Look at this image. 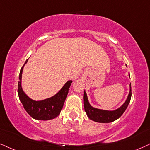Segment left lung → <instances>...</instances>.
Masks as SVG:
<instances>
[{
	"label": "left lung",
	"instance_id": "1",
	"mask_svg": "<svg viewBox=\"0 0 150 150\" xmlns=\"http://www.w3.org/2000/svg\"><path fill=\"white\" fill-rule=\"evenodd\" d=\"M129 77H130V75H129ZM129 87H130L129 93L128 96H127L125 102L121 106L119 107V108L113 110H103V109L97 108L92 106L90 105L89 101H88V96H87L86 92L84 90V108L88 117L90 120L99 123H109L117 120L118 118L121 117L122 115L126 110L127 106H128L129 103L130 102L131 97H132V88H131V84Z\"/></svg>",
	"mask_w": 150,
	"mask_h": 150
}]
</instances>
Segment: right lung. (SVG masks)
Segmentation results:
<instances>
[{"mask_svg":"<svg viewBox=\"0 0 150 150\" xmlns=\"http://www.w3.org/2000/svg\"><path fill=\"white\" fill-rule=\"evenodd\" d=\"M28 60V59H27L20 70V81L18 82V95L20 101L23 104L24 109L34 119L38 120L54 119L60 113L72 81L69 80L66 82L60 91L52 97L40 101L33 100L24 92L21 86L22 72Z\"/></svg>","mask_w":150,"mask_h":150,"instance_id":"right-lung-1","label":"right lung"}]
</instances>
